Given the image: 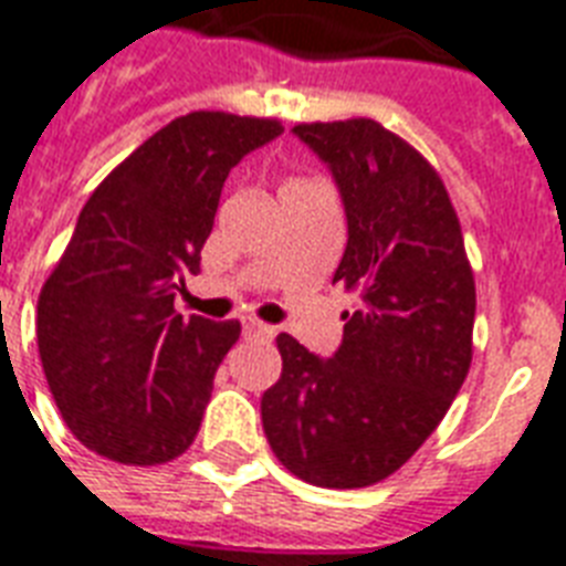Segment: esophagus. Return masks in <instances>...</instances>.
<instances>
[{"mask_svg":"<svg viewBox=\"0 0 566 566\" xmlns=\"http://www.w3.org/2000/svg\"><path fill=\"white\" fill-rule=\"evenodd\" d=\"M243 335L252 337V340H273L275 328L266 326V323H261L255 317H247L243 319Z\"/></svg>","mask_w":566,"mask_h":566,"instance_id":"34e87169","label":"esophagus"}]
</instances>
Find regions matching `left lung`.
Masks as SVG:
<instances>
[{"label":"left lung","instance_id":"8db88e82","mask_svg":"<svg viewBox=\"0 0 566 566\" xmlns=\"http://www.w3.org/2000/svg\"><path fill=\"white\" fill-rule=\"evenodd\" d=\"M346 211L335 282L358 293L344 340L319 358L279 335L282 376L261 396L264 434L302 482L367 488L438 429L473 361L475 282L458 213L426 158L376 119L302 123Z\"/></svg>","mask_w":566,"mask_h":566}]
</instances>
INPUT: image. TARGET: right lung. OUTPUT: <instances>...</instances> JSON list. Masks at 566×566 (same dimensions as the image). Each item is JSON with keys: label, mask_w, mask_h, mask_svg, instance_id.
<instances>
[{"label": "right lung", "mask_w": 566, "mask_h": 566, "mask_svg": "<svg viewBox=\"0 0 566 566\" xmlns=\"http://www.w3.org/2000/svg\"><path fill=\"white\" fill-rule=\"evenodd\" d=\"M282 132L279 119L185 114L78 213L40 291L38 349L57 411L96 455L153 467L193 443L240 323L185 319L172 300L199 273L231 167Z\"/></svg>", "instance_id": "add662e5"}]
</instances>
